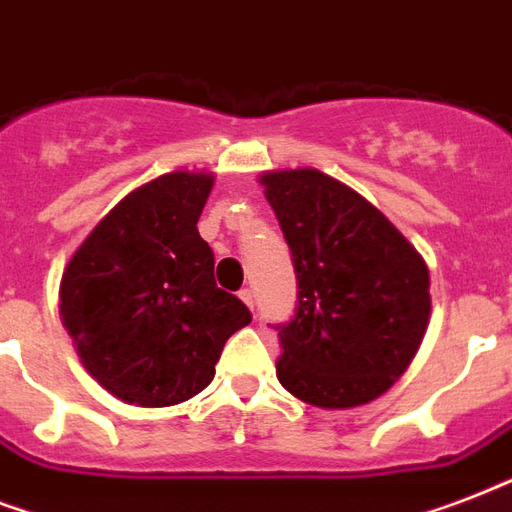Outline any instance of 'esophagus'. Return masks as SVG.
<instances>
[{
  "label": "esophagus",
  "mask_w": 512,
  "mask_h": 512,
  "mask_svg": "<svg viewBox=\"0 0 512 512\" xmlns=\"http://www.w3.org/2000/svg\"><path fill=\"white\" fill-rule=\"evenodd\" d=\"M240 299H243L245 304L251 307V310H253V307H256V296H253L251 288H243V291H240Z\"/></svg>",
  "instance_id": "obj_1"
}]
</instances>
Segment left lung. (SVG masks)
<instances>
[{"label":"left lung","mask_w":512,"mask_h":512,"mask_svg":"<svg viewBox=\"0 0 512 512\" xmlns=\"http://www.w3.org/2000/svg\"><path fill=\"white\" fill-rule=\"evenodd\" d=\"M296 272V310L277 323V379L304 403L379 398L417 355L430 275L406 237L350 186L312 168L264 173Z\"/></svg>","instance_id":"1"}]
</instances>
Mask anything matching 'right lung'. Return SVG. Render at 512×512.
<instances>
[{
	"label": "right lung",
	"instance_id": "obj_1",
	"mask_svg": "<svg viewBox=\"0 0 512 512\" xmlns=\"http://www.w3.org/2000/svg\"><path fill=\"white\" fill-rule=\"evenodd\" d=\"M213 176L168 173L106 213L61 280L63 326L106 390L160 408L211 384L224 344L251 310L216 285L197 232Z\"/></svg>",
	"mask_w": 512,
	"mask_h": 512
}]
</instances>
